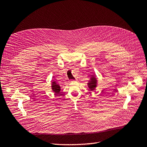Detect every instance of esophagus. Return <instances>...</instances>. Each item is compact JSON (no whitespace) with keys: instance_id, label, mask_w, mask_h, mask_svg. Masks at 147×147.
<instances>
[{"instance_id":"obj_1","label":"esophagus","mask_w":147,"mask_h":147,"mask_svg":"<svg viewBox=\"0 0 147 147\" xmlns=\"http://www.w3.org/2000/svg\"><path fill=\"white\" fill-rule=\"evenodd\" d=\"M75 81L74 80H72V81H71V82H74Z\"/></svg>"}]
</instances>
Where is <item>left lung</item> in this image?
I'll list each match as a JSON object with an SVG mask.
<instances>
[{
  "label": "left lung",
  "mask_w": 147,
  "mask_h": 147,
  "mask_svg": "<svg viewBox=\"0 0 147 147\" xmlns=\"http://www.w3.org/2000/svg\"><path fill=\"white\" fill-rule=\"evenodd\" d=\"M97 84V80L96 78L94 77V75L92 76L90 81H89V82H88V87L90 91H94L95 88L96 87Z\"/></svg>",
  "instance_id": "1"
}]
</instances>
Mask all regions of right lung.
<instances>
[{
    "label": "right lung",
    "mask_w": 147,
    "mask_h": 147,
    "mask_svg": "<svg viewBox=\"0 0 147 147\" xmlns=\"http://www.w3.org/2000/svg\"><path fill=\"white\" fill-rule=\"evenodd\" d=\"M52 91L56 93V94H59L60 91V87L59 86V84H56L55 81H52Z\"/></svg>",
    "instance_id": "right-lung-1"
}]
</instances>
